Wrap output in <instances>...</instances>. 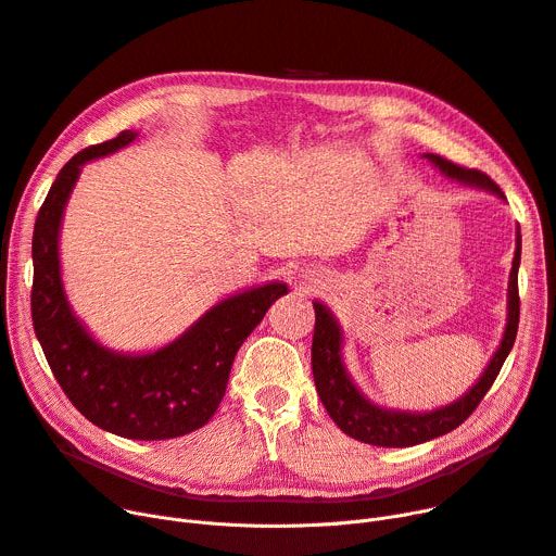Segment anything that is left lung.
Returning a JSON list of instances; mask_svg holds the SVG:
<instances>
[{
    "label": "left lung",
    "mask_w": 556,
    "mask_h": 556,
    "mask_svg": "<svg viewBox=\"0 0 556 556\" xmlns=\"http://www.w3.org/2000/svg\"><path fill=\"white\" fill-rule=\"evenodd\" d=\"M424 157L430 160L444 175H448L451 180H457L473 189H484L493 195L507 200L501 187L495 185L486 173L453 164L451 160L434 153H426ZM518 266H520V231L516 229V254H514L511 273H509V288H507V327H505L498 352L493 354L484 374L478 378V383L469 392L459 396L457 401H453L451 405L437 407L432 413L388 410V407L374 405L369 399H365L344 369L340 325L336 323L333 313L323 302H313V308H315V333H313V346H311L313 378H315L319 401L325 403L329 417L338 424V428L349 437H354V440L371 446L403 448V446L430 442L434 437L446 434L469 419L476 407L480 405V401L484 399V394L491 390L495 376L501 374V367L507 361L516 340L518 317H520Z\"/></svg>",
    "instance_id": "1"
}]
</instances>
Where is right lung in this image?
I'll use <instances>...</instances> for the list:
<instances>
[{
	"label": "right lung",
	"instance_id": "right-lung-1",
	"mask_svg": "<svg viewBox=\"0 0 556 556\" xmlns=\"http://www.w3.org/2000/svg\"><path fill=\"white\" fill-rule=\"evenodd\" d=\"M135 137L124 130L90 146L58 173L34 229L31 317L58 386L85 419L128 440L157 442L198 430L214 417L239 346L288 288L270 281L231 295L151 354L112 352L87 333L65 298L58 233L80 166L124 149Z\"/></svg>",
	"mask_w": 556,
	"mask_h": 556
}]
</instances>
